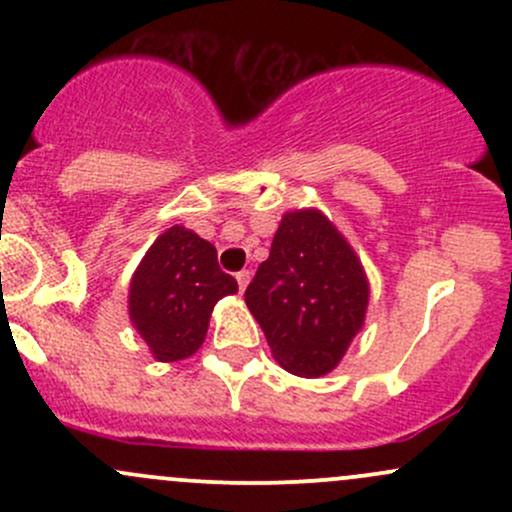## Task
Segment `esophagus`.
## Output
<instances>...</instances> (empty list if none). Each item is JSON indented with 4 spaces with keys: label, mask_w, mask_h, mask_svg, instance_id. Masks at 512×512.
Returning a JSON list of instances; mask_svg holds the SVG:
<instances>
[{
    "label": "esophagus",
    "mask_w": 512,
    "mask_h": 512,
    "mask_svg": "<svg viewBox=\"0 0 512 512\" xmlns=\"http://www.w3.org/2000/svg\"><path fill=\"white\" fill-rule=\"evenodd\" d=\"M236 279H238L240 291H245V289H248V284H250V272H248V269H243V272L236 274Z\"/></svg>",
    "instance_id": "esophagus-1"
}]
</instances>
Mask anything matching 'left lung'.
<instances>
[{"mask_svg":"<svg viewBox=\"0 0 512 512\" xmlns=\"http://www.w3.org/2000/svg\"><path fill=\"white\" fill-rule=\"evenodd\" d=\"M368 279L361 260L322 211H289L245 303L279 366L320 378L342 361L363 327Z\"/></svg>","mask_w":512,"mask_h":512,"instance_id":"8db88e82","label":"left lung"}]
</instances>
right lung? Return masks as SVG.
<instances>
[{
  "mask_svg": "<svg viewBox=\"0 0 512 512\" xmlns=\"http://www.w3.org/2000/svg\"><path fill=\"white\" fill-rule=\"evenodd\" d=\"M238 291L221 272L216 248L182 226L156 238L129 284V320L158 361L192 356L207 337L219 298Z\"/></svg>",
  "mask_w": 512,
  "mask_h": 512,
  "instance_id": "right-lung-1",
  "label": "right lung"
}]
</instances>
